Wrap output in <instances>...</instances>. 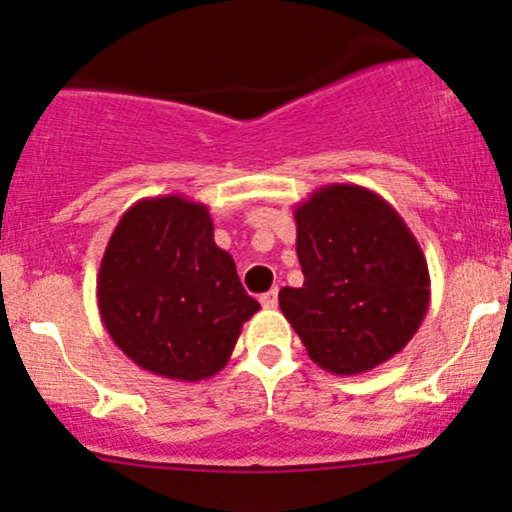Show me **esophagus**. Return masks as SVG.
<instances>
[{
    "instance_id": "1",
    "label": "esophagus",
    "mask_w": 512,
    "mask_h": 512,
    "mask_svg": "<svg viewBox=\"0 0 512 512\" xmlns=\"http://www.w3.org/2000/svg\"><path fill=\"white\" fill-rule=\"evenodd\" d=\"M260 303L264 305V308H276V303H279V291H276V289H272V291L262 293Z\"/></svg>"
}]
</instances>
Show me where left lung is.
<instances>
[{
    "label": "left lung",
    "mask_w": 512,
    "mask_h": 512,
    "mask_svg": "<svg viewBox=\"0 0 512 512\" xmlns=\"http://www.w3.org/2000/svg\"><path fill=\"white\" fill-rule=\"evenodd\" d=\"M301 289L279 308L308 356L334 375H358L392 358L428 313L431 276L419 240L378 192L334 182L293 211Z\"/></svg>",
    "instance_id": "8db88e82"
}]
</instances>
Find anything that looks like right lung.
<instances>
[{
    "label": "right lung",
    "mask_w": 512,
    "mask_h": 512,
    "mask_svg": "<svg viewBox=\"0 0 512 512\" xmlns=\"http://www.w3.org/2000/svg\"><path fill=\"white\" fill-rule=\"evenodd\" d=\"M98 310L122 354L161 378L199 383L226 366L260 310L214 243L207 204L146 197L117 221L98 269Z\"/></svg>",
    "instance_id": "right-lung-1"
}]
</instances>
